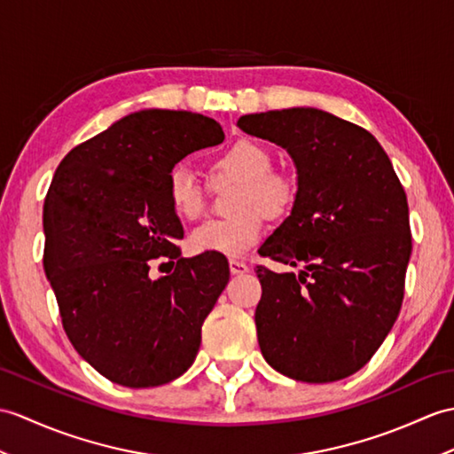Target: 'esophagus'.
Instances as JSON below:
<instances>
[{"mask_svg": "<svg viewBox=\"0 0 454 454\" xmlns=\"http://www.w3.org/2000/svg\"><path fill=\"white\" fill-rule=\"evenodd\" d=\"M230 272L234 277H241V275H247L249 267L246 265V262H241V261H230Z\"/></svg>", "mask_w": 454, "mask_h": 454, "instance_id": "34e87169", "label": "esophagus"}]
</instances>
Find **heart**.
I'll use <instances>...</instances> for the list:
<instances>
[{
    "mask_svg": "<svg viewBox=\"0 0 454 454\" xmlns=\"http://www.w3.org/2000/svg\"><path fill=\"white\" fill-rule=\"evenodd\" d=\"M272 158L265 146L241 139L216 156L213 174L216 177L239 179L231 218H213L197 226L189 244L195 253H213L223 257H241L255 247L265 234V216L278 218L290 208L296 187L292 179L270 170ZM166 195L176 215L193 220L203 213L205 199L197 177L184 166L168 174Z\"/></svg>",
    "mask_w": 454,
    "mask_h": 454,
    "instance_id": "obj_1",
    "label": "heart"
}]
</instances>
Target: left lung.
I'll list each match as a JSON object with an SVG mask.
<instances>
[{
  "label": "left lung",
  "instance_id": "left-lung-1",
  "mask_svg": "<svg viewBox=\"0 0 454 454\" xmlns=\"http://www.w3.org/2000/svg\"><path fill=\"white\" fill-rule=\"evenodd\" d=\"M238 128L282 146L298 174L290 216L261 246V354L278 373L331 383L360 372L398 317L412 253L408 201L383 146L317 108L247 114Z\"/></svg>",
  "mask_w": 454,
  "mask_h": 454
}]
</instances>
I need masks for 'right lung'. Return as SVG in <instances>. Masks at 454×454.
<instances>
[{
    "instance_id": "add662e5",
    "label": "right lung",
    "mask_w": 454,
    "mask_h": 454,
    "mask_svg": "<svg viewBox=\"0 0 454 454\" xmlns=\"http://www.w3.org/2000/svg\"><path fill=\"white\" fill-rule=\"evenodd\" d=\"M223 141L207 115L139 110L75 146L51 179L46 277L67 339L114 383L158 387L195 362L230 269L220 257L179 255L184 228L166 182L182 158ZM160 256L175 272L153 281L150 261Z\"/></svg>"
}]
</instances>
